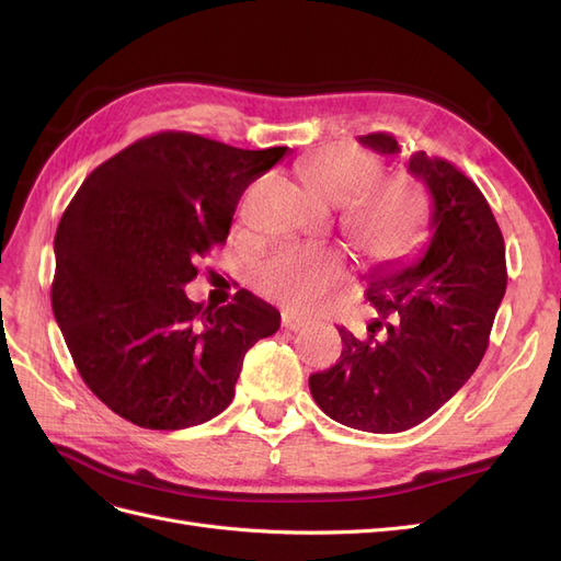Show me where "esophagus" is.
Wrapping results in <instances>:
<instances>
[{
  "label": "esophagus",
  "mask_w": 561,
  "mask_h": 561,
  "mask_svg": "<svg viewBox=\"0 0 561 561\" xmlns=\"http://www.w3.org/2000/svg\"><path fill=\"white\" fill-rule=\"evenodd\" d=\"M307 325H309L307 320H301V318H297V316H293V313H283V328H285V330L299 332V330H304Z\"/></svg>",
  "instance_id": "obj_1"
}]
</instances>
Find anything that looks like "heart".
Masks as SVG:
<instances>
[{
    "label": "heart",
    "mask_w": 561,
    "mask_h": 561,
    "mask_svg": "<svg viewBox=\"0 0 561 561\" xmlns=\"http://www.w3.org/2000/svg\"><path fill=\"white\" fill-rule=\"evenodd\" d=\"M299 180L313 198L344 206L342 229L371 264H393L410 254L426 225V201L412 182H375L377 159L358 145H328L299 163ZM348 276L342 250L328 245H280L254 271V285L268 299L297 313H316Z\"/></svg>",
    "instance_id": "b5f03b06"
}]
</instances>
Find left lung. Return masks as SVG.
<instances>
[{
    "label": "left lung",
    "instance_id": "left-lung-1",
    "mask_svg": "<svg viewBox=\"0 0 561 561\" xmlns=\"http://www.w3.org/2000/svg\"><path fill=\"white\" fill-rule=\"evenodd\" d=\"M360 142L400 154L388 133ZM407 171L433 198L431 241L410 264L371 271L367 301L381 318L365 339L339 328V363L309 379L322 412L367 433L419 426L470 379L507 285L503 233L478 184L426 151H414Z\"/></svg>",
    "mask_w": 561,
    "mask_h": 561
}]
</instances>
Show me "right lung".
Segmentation results:
<instances>
[{
	"label": "right lung",
	"mask_w": 561,
	"mask_h": 561,
	"mask_svg": "<svg viewBox=\"0 0 561 561\" xmlns=\"http://www.w3.org/2000/svg\"><path fill=\"white\" fill-rule=\"evenodd\" d=\"M285 151L163 130L79 186L56 231L50 307L81 379L114 414L149 431L210 421L233 400L248 348L280 328L248 290L203 307L184 285L196 257L227 241L248 184Z\"/></svg>",
	"instance_id": "1"
}]
</instances>
